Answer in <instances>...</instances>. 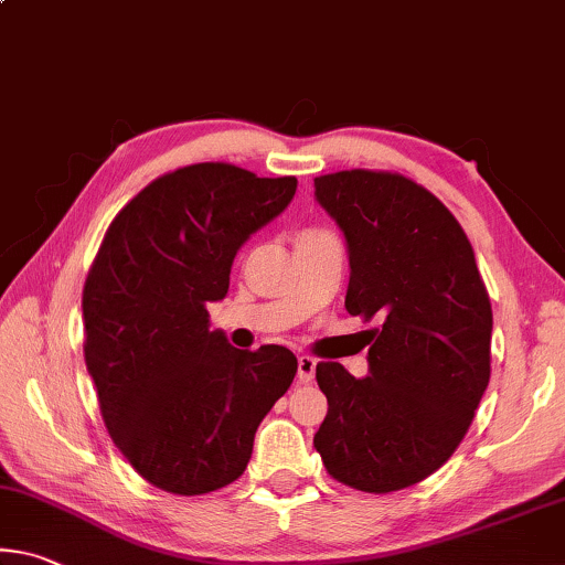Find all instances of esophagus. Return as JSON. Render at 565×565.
<instances>
[{
    "label": "esophagus",
    "mask_w": 565,
    "mask_h": 565,
    "mask_svg": "<svg viewBox=\"0 0 565 565\" xmlns=\"http://www.w3.org/2000/svg\"><path fill=\"white\" fill-rule=\"evenodd\" d=\"M315 372H317V360L315 356H307L301 354L299 356V370H297V380L301 384H309L311 380H315Z\"/></svg>",
    "instance_id": "obj_1"
}]
</instances>
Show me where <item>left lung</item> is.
<instances>
[{"mask_svg":"<svg viewBox=\"0 0 565 565\" xmlns=\"http://www.w3.org/2000/svg\"><path fill=\"white\" fill-rule=\"evenodd\" d=\"M315 188L347 238L344 307L377 321L370 377L317 364L329 409L315 447L349 488H409L458 450L490 382L488 289L458 218L412 178L354 168Z\"/></svg>","mask_w":565,"mask_h":565,"instance_id":"left-lung-1","label":"left lung"}]
</instances>
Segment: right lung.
<instances>
[{
  "mask_svg": "<svg viewBox=\"0 0 565 565\" xmlns=\"http://www.w3.org/2000/svg\"><path fill=\"white\" fill-rule=\"evenodd\" d=\"M294 193V175L195 163L148 183L105 231L83 289L85 364L107 433L150 486L203 495L244 476L256 427L291 387L289 349L231 347L205 303Z\"/></svg>",
  "mask_w": 565,
  "mask_h": 565,
  "instance_id": "right-lung-1",
  "label": "right lung"
}]
</instances>
